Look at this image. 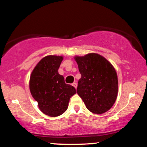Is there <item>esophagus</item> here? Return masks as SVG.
Masks as SVG:
<instances>
[{
	"label": "esophagus",
	"instance_id": "esophagus-1",
	"mask_svg": "<svg viewBox=\"0 0 147 147\" xmlns=\"http://www.w3.org/2000/svg\"><path fill=\"white\" fill-rule=\"evenodd\" d=\"M72 86H73L75 88V89H77V83H76V82H74V83H72Z\"/></svg>",
	"mask_w": 147,
	"mask_h": 147
}]
</instances>
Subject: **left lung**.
Returning <instances> with one entry per match:
<instances>
[{
	"label": "left lung",
	"instance_id": "8db88e82",
	"mask_svg": "<svg viewBox=\"0 0 147 147\" xmlns=\"http://www.w3.org/2000/svg\"><path fill=\"white\" fill-rule=\"evenodd\" d=\"M81 78L77 92L92 113L108 111L116 100L118 91L117 73L110 62L98 54L75 56Z\"/></svg>",
	"mask_w": 147,
	"mask_h": 147
}]
</instances>
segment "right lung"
I'll list each match as a JSON object with an SVG mask.
<instances>
[{"label": "right lung", "mask_w": 147, "mask_h": 147, "mask_svg": "<svg viewBox=\"0 0 147 147\" xmlns=\"http://www.w3.org/2000/svg\"><path fill=\"white\" fill-rule=\"evenodd\" d=\"M62 56L43 58L31 72L29 89L41 111L51 117L60 116L66 111L70 98L76 93L72 85L66 84L58 73Z\"/></svg>", "instance_id": "right-lung-1"}]
</instances>
